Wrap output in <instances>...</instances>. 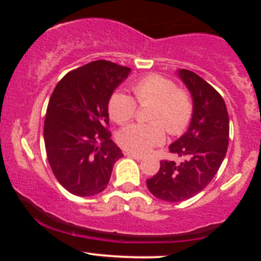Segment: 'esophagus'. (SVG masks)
<instances>
[{
	"label": "esophagus",
	"instance_id": "34e87169",
	"mask_svg": "<svg viewBox=\"0 0 261 261\" xmlns=\"http://www.w3.org/2000/svg\"><path fill=\"white\" fill-rule=\"evenodd\" d=\"M125 154H126L127 157L134 158V160H136V161H141V160H143V155H142V154L134 153V152H126V153H125Z\"/></svg>",
	"mask_w": 261,
	"mask_h": 261
}]
</instances>
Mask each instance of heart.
I'll list each match as a JSON object with an SVG mask.
<instances>
[{
    "instance_id": "obj_1",
    "label": "heart",
    "mask_w": 261,
    "mask_h": 261,
    "mask_svg": "<svg viewBox=\"0 0 261 261\" xmlns=\"http://www.w3.org/2000/svg\"><path fill=\"white\" fill-rule=\"evenodd\" d=\"M133 92L140 106L153 103L147 119L151 122L131 124L119 133V143L134 153H147L169 135H180L194 114V101L185 89L178 88L173 80L161 74H148L136 81ZM130 94L118 91L109 99L110 118L119 125L126 124L136 115L137 104Z\"/></svg>"
}]
</instances>
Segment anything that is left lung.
Masks as SVG:
<instances>
[{
	"label": "left lung",
	"mask_w": 261,
	"mask_h": 261,
	"mask_svg": "<svg viewBox=\"0 0 261 261\" xmlns=\"http://www.w3.org/2000/svg\"><path fill=\"white\" fill-rule=\"evenodd\" d=\"M194 101V114L188 131L169 146L170 153L182 162L161 161V168L147 188L157 199L181 202L195 196L216 175L226 155L229 139V118L223 98L199 74L179 70Z\"/></svg>",
	"instance_id": "1"
}]
</instances>
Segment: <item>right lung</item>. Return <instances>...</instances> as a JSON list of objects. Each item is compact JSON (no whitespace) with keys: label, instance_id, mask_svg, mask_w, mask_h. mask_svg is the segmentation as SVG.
<instances>
[{"label":"right lung","instance_id":"obj_1","mask_svg":"<svg viewBox=\"0 0 261 261\" xmlns=\"http://www.w3.org/2000/svg\"><path fill=\"white\" fill-rule=\"evenodd\" d=\"M126 66L98 60L68 72L54 89L44 121V141L54 175L77 196L107 188L122 157L113 142L108 104L128 76Z\"/></svg>","mask_w":261,"mask_h":261}]
</instances>
